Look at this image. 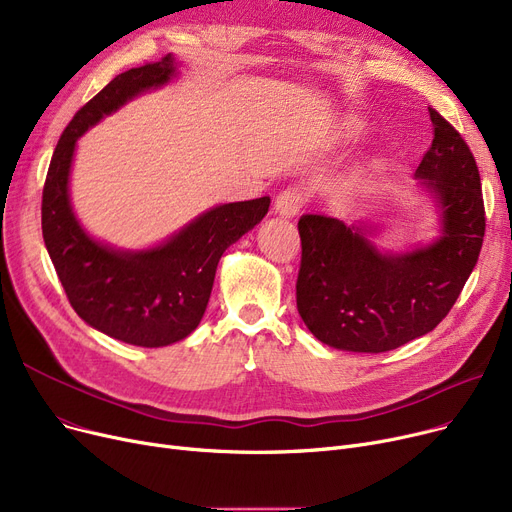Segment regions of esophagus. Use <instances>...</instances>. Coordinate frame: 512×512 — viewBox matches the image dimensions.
Masks as SVG:
<instances>
[{
    "label": "esophagus",
    "mask_w": 512,
    "mask_h": 512,
    "mask_svg": "<svg viewBox=\"0 0 512 512\" xmlns=\"http://www.w3.org/2000/svg\"><path fill=\"white\" fill-rule=\"evenodd\" d=\"M305 203V195L299 188H284V191L276 197V213L284 215V218H294L299 209Z\"/></svg>",
    "instance_id": "1"
}]
</instances>
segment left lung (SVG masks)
Segmentation results:
<instances>
[{"instance_id":"1","label":"left lung","mask_w":512,"mask_h":512,"mask_svg":"<svg viewBox=\"0 0 512 512\" xmlns=\"http://www.w3.org/2000/svg\"><path fill=\"white\" fill-rule=\"evenodd\" d=\"M434 141L415 172L442 209V236L429 247L386 255L373 230L328 215L299 220L297 309L309 332L353 353H384L432 332L477 263L486 209L475 157L446 118L429 107Z\"/></svg>"}]
</instances>
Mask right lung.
Returning <instances> with one entry per match:
<instances>
[{
	"mask_svg": "<svg viewBox=\"0 0 512 512\" xmlns=\"http://www.w3.org/2000/svg\"><path fill=\"white\" fill-rule=\"evenodd\" d=\"M174 72L172 56L130 68L80 107L53 151L41 203L45 247L72 309L95 330L147 348L178 342L199 326L220 257L270 209V197L213 207L164 245L139 253L105 247L80 228L68 197L76 139Z\"/></svg>",
	"mask_w": 512,
	"mask_h": 512,
	"instance_id": "1",
	"label": "right lung"
}]
</instances>
